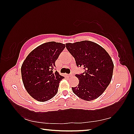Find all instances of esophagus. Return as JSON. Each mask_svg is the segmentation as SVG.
<instances>
[{
	"label": "esophagus",
	"instance_id": "34e87169",
	"mask_svg": "<svg viewBox=\"0 0 134 134\" xmlns=\"http://www.w3.org/2000/svg\"><path fill=\"white\" fill-rule=\"evenodd\" d=\"M72 76V74L71 73L68 74V76H69V77H71V76Z\"/></svg>",
	"mask_w": 134,
	"mask_h": 134
}]
</instances>
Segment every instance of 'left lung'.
<instances>
[{"mask_svg":"<svg viewBox=\"0 0 134 134\" xmlns=\"http://www.w3.org/2000/svg\"><path fill=\"white\" fill-rule=\"evenodd\" d=\"M66 48L75 59L77 66L85 72L76 74L79 83L72 87L76 96L90 101L102 94L112 78L113 63L109 54L100 45L90 41L67 43Z\"/></svg>","mask_w":134,"mask_h":134,"instance_id":"left-lung-1","label":"left lung"}]
</instances>
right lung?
I'll list each match as a JSON object with an SVG mask.
<instances>
[{
    "mask_svg": "<svg viewBox=\"0 0 134 134\" xmlns=\"http://www.w3.org/2000/svg\"><path fill=\"white\" fill-rule=\"evenodd\" d=\"M65 45L54 41L45 42L33 49L21 66L24 87L34 99L49 100L57 93L59 83L64 77L54 71L55 63Z\"/></svg>",
    "mask_w": 134,
    "mask_h": 134,
    "instance_id": "add662e5",
    "label": "right lung"
}]
</instances>
